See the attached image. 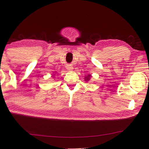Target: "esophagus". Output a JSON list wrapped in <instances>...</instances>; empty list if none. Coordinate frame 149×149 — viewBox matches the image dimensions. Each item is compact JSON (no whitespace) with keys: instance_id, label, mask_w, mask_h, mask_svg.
<instances>
[{"instance_id":"34e87169","label":"esophagus","mask_w":149,"mask_h":149,"mask_svg":"<svg viewBox=\"0 0 149 149\" xmlns=\"http://www.w3.org/2000/svg\"><path fill=\"white\" fill-rule=\"evenodd\" d=\"M66 69L68 70H69V71H72V70L74 69V68H73L72 65H66Z\"/></svg>"}]
</instances>
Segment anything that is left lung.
Masks as SVG:
<instances>
[{
	"instance_id": "8db88e82",
	"label": "left lung",
	"mask_w": 149,
	"mask_h": 149,
	"mask_svg": "<svg viewBox=\"0 0 149 149\" xmlns=\"http://www.w3.org/2000/svg\"><path fill=\"white\" fill-rule=\"evenodd\" d=\"M90 77H91V75H88V76H86L85 77V81H89V79H90Z\"/></svg>"
}]
</instances>
